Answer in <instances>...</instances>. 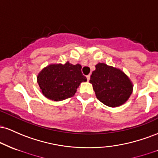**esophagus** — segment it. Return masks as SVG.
<instances>
[{
    "label": "esophagus",
    "mask_w": 158,
    "mask_h": 158,
    "mask_svg": "<svg viewBox=\"0 0 158 158\" xmlns=\"http://www.w3.org/2000/svg\"><path fill=\"white\" fill-rule=\"evenodd\" d=\"M87 79H88V81H89L90 80V75L89 74V75H88L87 76Z\"/></svg>",
    "instance_id": "34e87169"
}]
</instances>
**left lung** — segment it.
Returning a JSON list of instances; mask_svg holds the SVG:
<instances>
[{"mask_svg": "<svg viewBox=\"0 0 158 158\" xmlns=\"http://www.w3.org/2000/svg\"><path fill=\"white\" fill-rule=\"evenodd\" d=\"M90 82L93 85L97 99L112 108L124 104L133 90L131 81L126 74L104 63L96 65Z\"/></svg>", "mask_w": 158, "mask_h": 158, "instance_id": "obj_1", "label": "left lung"}]
</instances>
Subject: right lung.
Returning <instances> with one entry per match:
<instances>
[{
    "label": "right lung",
    "mask_w": 158,
    "mask_h": 158,
    "mask_svg": "<svg viewBox=\"0 0 158 158\" xmlns=\"http://www.w3.org/2000/svg\"><path fill=\"white\" fill-rule=\"evenodd\" d=\"M80 64H50L38 76V83L44 95L54 101H61L75 94L77 88L87 78L81 73Z\"/></svg>",
    "instance_id": "right-lung-1"
}]
</instances>
